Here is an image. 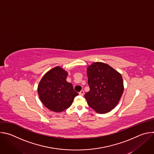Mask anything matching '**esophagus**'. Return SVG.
I'll return each mask as SVG.
<instances>
[{"mask_svg": "<svg viewBox=\"0 0 154 154\" xmlns=\"http://www.w3.org/2000/svg\"><path fill=\"white\" fill-rule=\"evenodd\" d=\"M84 94V91L83 90H81L80 92H79V95L80 96H83Z\"/></svg>", "mask_w": 154, "mask_h": 154, "instance_id": "34e87169", "label": "esophagus"}]
</instances>
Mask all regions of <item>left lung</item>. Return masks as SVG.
Segmentation results:
<instances>
[{
	"instance_id": "8db88e82",
	"label": "left lung",
	"mask_w": 154,
	"mask_h": 154,
	"mask_svg": "<svg viewBox=\"0 0 154 154\" xmlns=\"http://www.w3.org/2000/svg\"><path fill=\"white\" fill-rule=\"evenodd\" d=\"M87 75L90 89L85 94L88 104L100 114L110 112L123 93L121 74L107 64L96 62L88 67Z\"/></svg>"
}]
</instances>
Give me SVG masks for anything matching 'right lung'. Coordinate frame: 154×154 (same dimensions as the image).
Returning <instances> with one entry per match:
<instances>
[{
    "label": "right lung",
    "mask_w": 154,
    "mask_h": 154,
    "mask_svg": "<svg viewBox=\"0 0 154 154\" xmlns=\"http://www.w3.org/2000/svg\"><path fill=\"white\" fill-rule=\"evenodd\" d=\"M68 72L57 66L42 77L38 86L39 99L46 107L55 112L69 108L79 93L66 81Z\"/></svg>",
    "instance_id": "1"
}]
</instances>
